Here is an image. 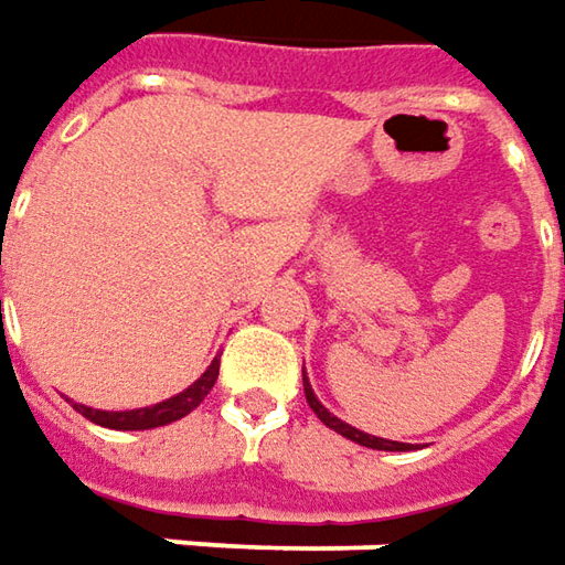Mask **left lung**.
I'll return each instance as SVG.
<instances>
[{
    "label": "left lung",
    "instance_id": "left-lung-1",
    "mask_svg": "<svg viewBox=\"0 0 565 565\" xmlns=\"http://www.w3.org/2000/svg\"><path fill=\"white\" fill-rule=\"evenodd\" d=\"M303 392H307V402L309 407L316 411V417L326 424L334 433H341L344 439H351L356 446H366V449H380V452H407L411 449V443H395V439H382V436H370V433H363V429L351 427V424H344L341 417H334L329 407L322 405L319 398H316V392H312V385H309L307 373H303Z\"/></svg>",
    "mask_w": 565,
    "mask_h": 565
}]
</instances>
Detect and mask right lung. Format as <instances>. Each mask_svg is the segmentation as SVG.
Here are the masks:
<instances>
[{
  "label": "right lung",
  "instance_id": "1",
  "mask_svg": "<svg viewBox=\"0 0 565 565\" xmlns=\"http://www.w3.org/2000/svg\"><path fill=\"white\" fill-rule=\"evenodd\" d=\"M217 370H221V356H214L209 370L192 382L189 388H183L180 395H173V398H167V402H160V405L136 407V411H100V407L75 405V411H78L82 417H87L90 424H100V427L110 429L167 427V424L180 420L189 411H195V407L205 402V395H209L211 388H214V382H217Z\"/></svg>",
  "mask_w": 565,
  "mask_h": 565
}]
</instances>
